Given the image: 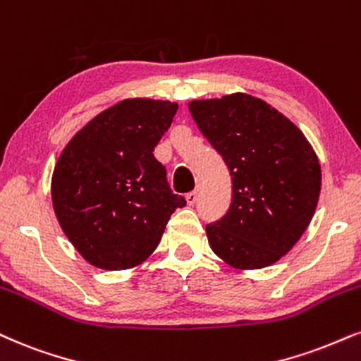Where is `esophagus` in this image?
Masks as SVG:
<instances>
[{
	"label": "esophagus",
	"instance_id": "1",
	"mask_svg": "<svg viewBox=\"0 0 361 361\" xmlns=\"http://www.w3.org/2000/svg\"><path fill=\"white\" fill-rule=\"evenodd\" d=\"M185 198H186V203H188V205H195L198 200V190H193V192L186 193Z\"/></svg>",
	"mask_w": 361,
	"mask_h": 361
}]
</instances>
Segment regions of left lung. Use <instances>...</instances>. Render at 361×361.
Wrapping results in <instances>:
<instances>
[{"label":"left lung","mask_w":361,"mask_h":361,"mask_svg":"<svg viewBox=\"0 0 361 361\" xmlns=\"http://www.w3.org/2000/svg\"><path fill=\"white\" fill-rule=\"evenodd\" d=\"M188 109L232 176L228 212L207 225L212 250L235 269L271 266L314 215L318 156L305 134L262 99L237 92L192 101Z\"/></svg>","instance_id":"8db88e82"}]
</instances>
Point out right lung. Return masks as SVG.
I'll return each mask as SVG.
<instances>
[{"mask_svg":"<svg viewBox=\"0 0 361 361\" xmlns=\"http://www.w3.org/2000/svg\"><path fill=\"white\" fill-rule=\"evenodd\" d=\"M176 111V102L126 99L87 123L60 154L51 176L56 220L92 266L141 264L173 212L186 205L153 154Z\"/></svg>","mask_w":361,"mask_h":361,"instance_id":"obj_1","label":"right lung"}]
</instances>
